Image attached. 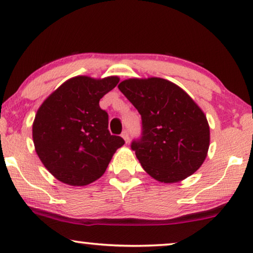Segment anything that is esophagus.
Listing matches in <instances>:
<instances>
[{
  "label": "esophagus",
  "instance_id": "obj_1",
  "mask_svg": "<svg viewBox=\"0 0 253 253\" xmlns=\"http://www.w3.org/2000/svg\"><path fill=\"white\" fill-rule=\"evenodd\" d=\"M122 138L124 139L126 143H129V132H127L126 130H124L122 132Z\"/></svg>",
  "mask_w": 253,
  "mask_h": 253
}]
</instances>
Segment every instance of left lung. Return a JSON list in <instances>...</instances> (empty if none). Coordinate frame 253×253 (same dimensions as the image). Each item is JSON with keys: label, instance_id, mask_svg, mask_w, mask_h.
I'll list each match as a JSON object with an SVG mask.
<instances>
[{"label": "left lung", "instance_id": "8db88e82", "mask_svg": "<svg viewBox=\"0 0 253 253\" xmlns=\"http://www.w3.org/2000/svg\"><path fill=\"white\" fill-rule=\"evenodd\" d=\"M119 88L141 115L143 136L131 148L144 170L161 183L181 182L198 170L209 152L210 126L195 100L159 77L129 78Z\"/></svg>", "mask_w": 253, "mask_h": 253}]
</instances>
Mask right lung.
Wrapping results in <instances>:
<instances>
[{"label": "right lung", "instance_id": "add662e5", "mask_svg": "<svg viewBox=\"0 0 253 253\" xmlns=\"http://www.w3.org/2000/svg\"><path fill=\"white\" fill-rule=\"evenodd\" d=\"M117 76H76L44 99L32 126L34 148L55 178L85 186L105 174L117 148L124 145L108 131V114L100 99L119 84Z\"/></svg>", "mask_w": 253, "mask_h": 253}]
</instances>
